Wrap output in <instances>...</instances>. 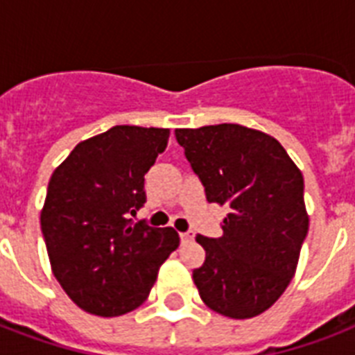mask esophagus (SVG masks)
<instances>
[{
	"mask_svg": "<svg viewBox=\"0 0 355 355\" xmlns=\"http://www.w3.org/2000/svg\"><path fill=\"white\" fill-rule=\"evenodd\" d=\"M193 232L191 230H188V232H180V241L182 243H189V241H193Z\"/></svg>",
	"mask_w": 355,
	"mask_h": 355,
	"instance_id": "1",
	"label": "esophagus"
}]
</instances>
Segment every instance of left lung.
Segmentation results:
<instances>
[{
    "label": "left lung",
    "instance_id": "8db88e82",
    "mask_svg": "<svg viewBox=\"0 0 355 355\" xmlns=\"http://www.w3.org/2000/svg\"><path fill=\"white\" fill-rule=\"evenodd\" d=\"M175 136L208 202L228 208L221 237H195L206 250L193 270L200 298L230 319L263 313L289 286L308 236L302 173L278 139L236 123Z\"/></svg>",
    "mask_w": 355,
    "mask_h": 355
}]
</instances>
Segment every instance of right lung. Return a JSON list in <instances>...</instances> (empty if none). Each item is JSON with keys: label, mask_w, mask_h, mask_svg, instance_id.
Returning <instances> with one entry per match:
<instances>
[{"label": "right lung", "mask_w": 355, "mask_h": 355, "mask_svg": "<svg viewBox=\"0 0 355 355\" xmlns=\"http://www.w3.org/2000/svg\"><path fill=\"white\" fill-rule=\"evenodd\" d=\"M167 139L169 128L116 125L80 141L53 171L42 234L53 275L88 313L118 317L141 306L180 243L173 228L130 219Z\"/></svg>", "instance_id": "obj_1"}]
</instances>
